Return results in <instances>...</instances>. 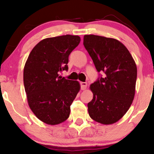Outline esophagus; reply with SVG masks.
I'll return each instance as SVG.
<instances>
[{"label": "esophagus", "mask_w": 154, "mask_h": 154, "mask_svg": "<svg viewBox=\"0 0 154 154\" xmlns=\"http://www.w3.org/2000/svg\"><path fill=\"white\" fill-rule=\"evenodd\" d=\"M80 85H81V89H82V91H85V90L88 87L87 82H81Z\"/></svg>", "instance_id": "1"}]
</instances>
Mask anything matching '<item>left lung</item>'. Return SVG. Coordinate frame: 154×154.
I'll use <instances>...</instances> for the list:
<instances>
[{
  "label": "left lung",
  "instance_id": "left-lung-1",
  "mask_svg": "<svg viewBox=\"0 0 154 154\" xmlns=\"http://www.w3.org/2000/svg\"><path fill=\"white\" fill-rule=\"evenodd\" d=\"M83 45L98 72H103L90 88L93 98L88 103L91 119L103 125L116 122L133 101L137 66L119 40L94 35L84 36Z\"/></svg>",
  "mask_w": 154,
  "mask_h": 154
}]
</instances>
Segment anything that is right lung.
<instances>
[{
	"label": "right lung",
	"instance_id": "add662e5",
	"mask_svg": "<svg viewBox=\"0 0 154 154\" xmlns=\"http://www.w3.org/2000/svg\"><path fill=\"white\" fill-rule=\"evenodd\" d=\"M77 35L43 39L29 54L24 68L28 104L43 122L55 125L68 119L70 106L80 89L77 81L59 76L68 70L69 56L79 45Z\"/></svg>",
	"mask_w": 154,
	"mask_h": 154
}]
</instances>
